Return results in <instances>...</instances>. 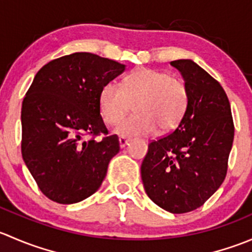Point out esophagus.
I'll list each match as a JSON object with an SVG mask.
<instances>
[{
	"label": "esophagus",
	"mask_w": 252,
	"mask_h": 252,
	"mask_svg": "<svg viewBox=\"0 0 252 252\" xmlns=\"http://www.w3.org/2000/svg\"><path fill=\"white\" fill-rule=\"evenodd\" d=\"M128 142H129V139L124 138V136H121V138H119V146H121L122 149H123L126 145H128Z\"/></svg>",
	"instance_id": "1"
}]
</instances>
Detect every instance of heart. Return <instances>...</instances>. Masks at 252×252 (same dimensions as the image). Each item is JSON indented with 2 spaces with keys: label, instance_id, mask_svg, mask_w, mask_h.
<instances>
[{
  "label": "heart",
  "instance_id": "1",
  "mask_svg": "<svg viewBox=\"0 0 252 252\" xmlns=\"http://www.w3.org/2000/svg\"><path fill=\"white\" fill-rule=\"evenodd\" d=\"M136 105L135 116L114 128L122 136L150 135L157 128L172 131L180 124L189 106V91L183 81L163 70L141 68L124 79L123 86L108 81L98 95V107L103 122L116 124Z\"/></svg>",
  "mask_w": 252,
  "mask_h": 252
}]
</instances>
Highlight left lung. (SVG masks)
Wrapping results in <instances>:
<instances>
[{"mask_svg":"<svg viewBox=\"0 0 252 252\" xmlns=\"http://www.w3.org/2000/svg\"><path fill=\"white\" fill-rule=\"evenodd\" d=\"M189 91V106L173 133L149 144L141 163L147 196L171 213L202 206L227 174L234 139L230 103L220 84L191 60L172 61Z\"/></svg>","mask_w":252,"mask_h":252,"instance_id":"1","label":"left lung"}]
</instances>
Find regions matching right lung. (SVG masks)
<instances>
[{
    "label": "right lung",
    "mask_w": 252,
    "mask_h": 252,
    "mask_svg": "<svg viewBox=\"0 0 252 252\" xmlns=\"http://www.w3.org/2000/svg\"><path fill=\"white\" fill-rule=\"evenodd\" d=\"M126 65L89 52L53 60L35 75L22 105V156L50 200L75 204L102 184L108 163L119 152L117 135H107L98 95Z\"/></svg>",
    "instance_id": "right-lung-1"
}]
</instances>
